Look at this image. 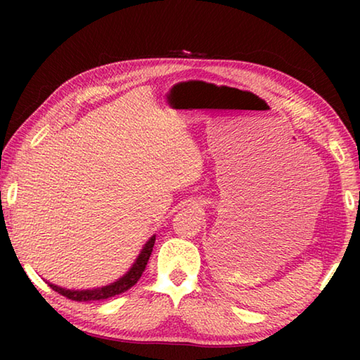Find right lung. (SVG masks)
<instances>
[{
	"mask_svg": "<svg viewBox=\"0 0 360 360\" xmlns=\"http://www.w3.org/2000/svg\"><path fill=\"white\" fill-rule=\"evenodd\" d=\"M154 243H155V235L150 236V240L146 243L141 254L138 255V259L133 266L130 268L129 271L125 273L124 276L117 281L105 285V288H98V289H87V290H70V289H63V288H58L56 284H49L51 288L58 292L60 295H63L66 298H70V300H76V302H89V300H105V298L109 297H114V295H119L122 292L129 290L130 288H133L138 281L139 278H141L143 271L146 270V265H148V260L152 254V248H154Z\"/></svg>",
	"mask_w": 360,
	"mask_h": 360,
	"instance_id": "add662e5",
	"label": "right lung"
}]
</instances>
